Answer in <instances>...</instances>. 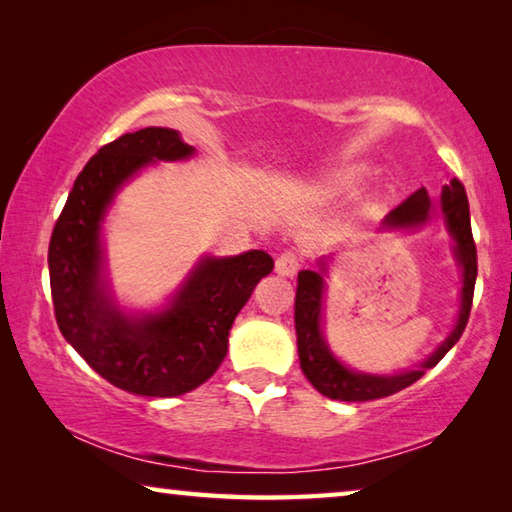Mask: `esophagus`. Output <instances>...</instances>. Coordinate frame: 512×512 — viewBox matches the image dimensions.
<instances>
[{
    "label": "esophagus",
    "mask_w": 512,
    "mask_h": 512,
    "mask_svg": "<svg viewBox=\"0 0 512 512\" xmlns=\"http://www.w3.org/2000/svg\"><path fill=\"white\" fill-rule=\"evenodd\" d=\"M298 268H300V259L296 253H291V250L275 259V273L282 277H293L298 273Z\"/></svg>",
    "instance_id": "1"
}]
</instances>
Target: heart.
Masks as SVG:
<instances>
[{
    "mask_svg": "<svg viewBox=\"0 0 512 512\" xmlns=\"http://www.w3.org/2000/svg\"><path fill=\"white\" fill-rule=\"evenodd\" d=\"M363 178H366V169L361 167L332 171L316 180L314 187H311V194H314L318 201H336V198L350 196L354 189L363 183Z\"/></svg>",
    "mask_w": 512,
    "mask_h": 512,
    "instance_id": "heart-1",
    "label": "heart"
}]
</instances>
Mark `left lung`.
<instances>
[{
  "instance_id": "1",
  "label": "left lung",
  "mask_w": 512,
  "mask_h": 512,
  "mask_svg": "<svg viewBox=\"0 0 512 512\" xmlns=\"http://www.w3.org/2000/svg\"><path fill=\"white\" fill-rule=\"evenodd\" d=\"M436 210L443 216L449 235L454 239V259L461 268V305H458L456 325L452 327L447 339L433 350L420 366L411 370H400L393 375H372V372H359L345 366L329 348L323 332V298H325V273L327 262L320 259L316 271L298 273V291H296V334H298V357L300 368L311 386L323 393L329 400L339 402H368L388 397L397 391H404L418 381L424 372L436 366L445 354L454 348L461 339L467 325L474 298L476 282V246L472 239L470 225V203H467L465 187L461 180H449L440 192L436 203L431 201L427 189L420 187L411 194L402 205L381 221L384 230H413L429 223Z\"/></svg>"
}]
</instances>
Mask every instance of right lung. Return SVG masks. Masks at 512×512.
Here are the masks:
<instances>
[{"label": "right lung", "mask_w": 512, "mask_h": 512, "mask_svg": "<svg viewBox=\"0 0 512 512\" xmlns=\"http://www.w3.org/2000/svg\"><path fill=\"white\" fill-rule=\"evenodd\" d=\"M173 128L149 126L101 146L76 178L49 241V282L65 341L121 391L176 397L210 379L228 352L230 327L273 259L264 250L203 255L167 305L131 314L112 296L103 221L119 189L153 162L189 160Z\"/></svg>", "instance_id": "1"}]
</instances>
